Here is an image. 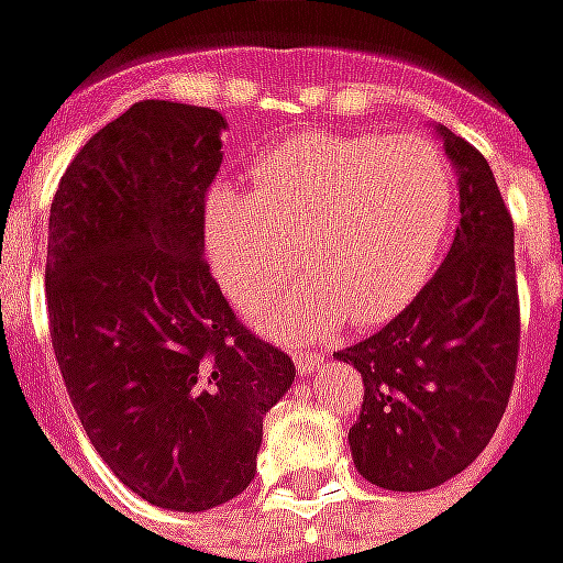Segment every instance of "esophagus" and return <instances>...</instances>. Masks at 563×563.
<instances>
[{
    "label": "esophagus",
    "mask_w": 563,
    "mask_h": 563,
    "mask_svg": "<svg viewBox=\"0 0 563 563\" xmlns=\"http://www.w3.org/2000/svg\"><path fill=\"white\" fill-rule=\"evenodd\" d=\"M290 353H294V365H297V372H300L303 378L312 375V372L325 362V356H322L319 350H307V346H294Z\"/></svg>",
    "instance_id": "esophagus-1"
}]
</instances>
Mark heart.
Here are the masks:
<instances>
[{"mask_svg": "<svg viewBox=\"0 0 563 563\" xmlns=\"http://www.w3.org/2000/svg\"><path fill=\"white\" fill-rule=\"evenodd\" d=\"M452 201V173L424 139L300 132L260 154L247 191L220 185L210 195L207 256L222 290L251 303L303 254L312 278L254 307L273 334H312L338 316L365 325L431 273Z\"/></svg>", "mask_w": 563, "mask_h": 563, "instance_id": "heart-1", "label": "heart"}]
</instances>
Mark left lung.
Listing matches in <instances>:
<instances>
[{
  "label": "left lung",
  "mask_w": 563,
  "mask_h": 563,
  "mask_svg": "<svg viewBox=\"0 0 563 563\" xmlns=\"http://www.w3.org/2000/svg\"><path fill=\"white\" fill-rule=\"evenodd\" d=\"M440 135L459 169L455 241L409 307L338 353L365 384L353 462L396 493L462 474L493 440L518 372L515 222L484 154L443 126Z\"/></svg>",
  "instance_id": "obj_1"
}]
</instances>
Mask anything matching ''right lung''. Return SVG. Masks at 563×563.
<instances>
[{
	"label": "right lung",
	"mask_w": 563,
	"mask_h": 563,
	"mask_svg": "<svg viewBox=\"0 0 563 563\" xmlns=\"http://www.w3.org/2000/svg\"><path fill=\"white\" fill-rule=\"evenodd\" d=\"M220 111L135 101L52 201L45 300L64 387L104 465L142 499L207 511L244 493L263 415L297 375L203 260Z\"/></svg>",
	"instance_id": "1"
}]
</instances>
